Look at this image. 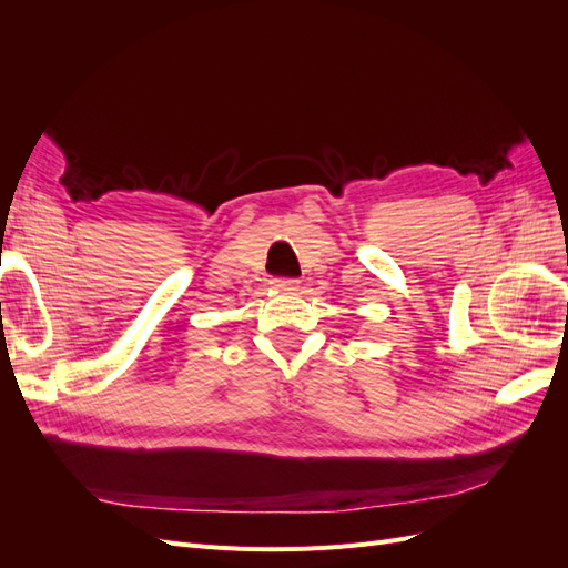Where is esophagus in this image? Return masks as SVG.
Here are the masks:
<instances>
[{"mask_svg": "<svg viewBox=\"0 0 568 568\" xmlns=\"http://www.w3.org/2000/svg\"><path fill=\"white\" fill-rule=\"evenodd\" d=\"M272 286L282 288V291H294L298 286V280H294V277H274Z\"/></svg>", "mask_w": 568, "mask_h": 568, "instance_id": "1", "label": "esophagus"}]
</instances>
